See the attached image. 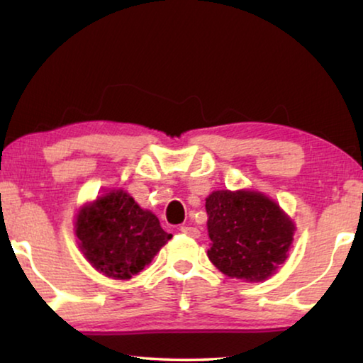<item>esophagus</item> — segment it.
<instances>
[{"label": "esophagus", "instance_id": "obj_1", "mask_svg": "<svg viewBox=\"0 0 363 363\" xmlns=\"http://www.w3.org/2000/svg\"><path fill=\"white\" fill-rule=\"evenodd\" d=\"M181 232L184 233V235H187V237H192V238H199V237H200V230L196 229V227L182 225V227H181Z\"/></svg>", "mask_w": 363, "mask_h": 363}]
</instances>
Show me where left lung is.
<instances>
[{"mask_svg":"<svg viewBox=\"0 0 363 363\" xmlns=\"http://www.w3.org/2000/svg\"><path fill=\"white\" fill-rule=\"evenodd\" d=\"M208 257L220 272L264 281L288 257L296 230L277 201L257 190H214L206 199Z\"/></svg>","mask_w":363,"mask_h":363,"instance_id":"8db88e82","label":"left lung"}]
</instances>
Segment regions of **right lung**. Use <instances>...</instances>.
<instances>
[{"instance_id":"add662e5","label":"right lung","mask_w":363,"mask_h":363,"mask_svg":"<svg viewBox=\"0 0 363 363\" xmlns=\"http://www.w3.org/2000/svg\"><path fill=\"white\" fill-rule=\"evenodd\" d=\"M75 235L86 261L115 280L138 275L173 237L162 229L155 214L140 208L123 189L107 190L79 206Z\"/></svg>"}]
</instances>
